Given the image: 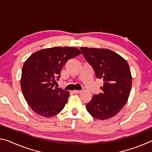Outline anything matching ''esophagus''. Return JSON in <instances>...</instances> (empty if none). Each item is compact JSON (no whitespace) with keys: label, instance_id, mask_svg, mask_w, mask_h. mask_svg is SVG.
I'll use <instances>...</instances> for the list:
<instances>
[{"label":"esophagus","instance_id":"esophagus-1","mask_svg":"<svg viewBox=\"0 0 152 152\" xmlns=\"http://www.w3.org/2000/svg\"><path fill=\"white\" fill-rule=\"evenodd\" d=\"M74 93L75 94H79V93H81L82 91H77V90H75V91H74Z\"/></svg>","mask_w":152,"mask_h":152}]
</instances>
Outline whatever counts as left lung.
Returning a JSON list of instances; mask_svg holds the SVG:
<instances>
[{
    "label": "left lung",
    "instance_id": "left-lung-1",
    "mask_svg": "<svg viewBox=\"0 0 152 152\" xmlns=\"http://www.w3.org/2000/svg\"><path fill=\"white\" fill-rule=\"evenodd\" d=\"M84 58L103 80L102 92L92 96L86 104L87 111L97 119L114 117L124 107L132 88V77L125 59L107 49L80 48Z\"/></svg>",
    "mask_w": 152,
    "mask_h": 152
}]
</instances>
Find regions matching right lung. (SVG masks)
Here are the masks:
<instances>
[{"label":"right lung","instance_id":"obj_1","mask_svg":"<svg viewBox=\"0 0 152 152\" xmlns=\"http://www.w3.org/2000/svg\"><path fill=\"white\" fill-rule=\"evenodd\" d=\"M81 54L72 47H56L37 51L25 61L20 86L25 99L37 114L44 117L58 115L70 93L54 86L67 61Z\"/></svg>","mask_w":152,"mask_h":152}]
</instances>
